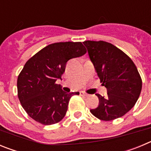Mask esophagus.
Here are the masks:
<instances>
[{"label":"esophagus","mask_w":151,"mask_h":151,"mask_svg":"<svg viewBox=\"0 0 151 151\" xmlns=\"http://www.w3.org/2000/svg\"><path fill=\"white\" fill-rule=\"evenodd\" d=\"M80 95L85 96V97H88V94H86V93H85L84 91H80Z\"/></svg>","instance_id":"esophagus-1"}]
</instances>
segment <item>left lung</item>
I'll use <instances>...</instances> for the list:
<instances>
[{
    "instance_id": "obj_1",
    "label": "left lung",
    "mask_w": 151,
    "mask_h": 151,
    "mask_svg": "<svg viewBox=\"0 0 151 151\" xmlns=\"http://www.w3.org/2000/svg\"><path fill=\"white\" fill-rule=\"evenodd\" d=\"M89 57L107 96L99 94V104L91 113L101 120L119 118L134 106L141 94L142 81L130 57L106 41H85Z\"/></svg>"
}]
</instances>
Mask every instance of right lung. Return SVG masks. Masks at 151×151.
Masks as SVG:
<instances>
[{
    "instance_id": "add662e5",
    "label": "right lung",
    "mask_w": 151,
    "mask_h": 151,
    "mask_svg": "<svg viewBox=\"0 0 151 151\" xmlns=\"http://www.w3.org/2000/svg\"><path fill=\"white\" fill-rule=\"evenodd\" d=\"M87 52L82 42H57L43 49L26 63L17 79L18 97L28 115L43 125H53L63 119L69 99L79 92L66 93L57 79L69 60Z\"/></svg>"
}]
</instances>
